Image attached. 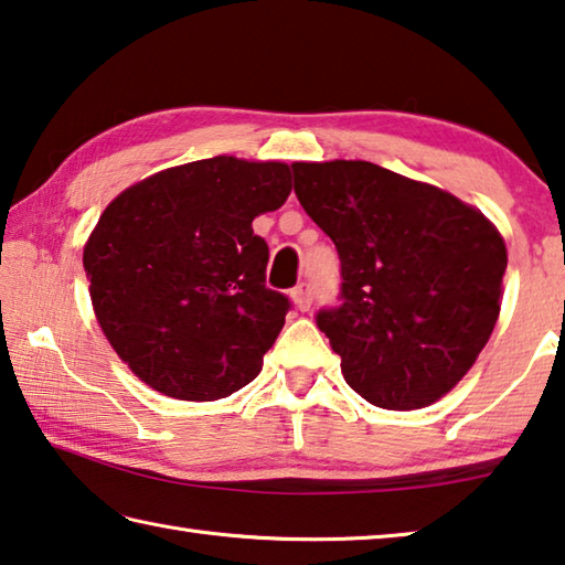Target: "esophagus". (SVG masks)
<instances>
[{
  "mask_svg": "<svg viewBox=\"0 0 565 565\" xmlns=\"http://www.w3.org/2000/svg\"><path fill=\"white\" fill-rule=\"evenodd\" d=\"M291 299H294V303H296V309H299V311H309V309H311V303H313L311 284L301 281L299 286H294V291H291Z\"/></svg>",
  "mask_w": 565,
  "mask_h": 565,
  "instance_id": "1",
  "label": "esophagus"
}]
</instances>
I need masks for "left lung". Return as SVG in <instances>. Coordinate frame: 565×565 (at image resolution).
Segmentation results:
<instances>
[{
  "label": "left lung",
  "mask_w": 565,
  "mask_h": 565,
  "mask_svg": "<svg viewBox=\"0 0 565 565\" xmlns=\"http://www.w3.org/2000/svg\"><path fill=\"white\" fill-rule=\"evenodd\" d=\"M303 212L337 244L341 303L317 313L347 384L388 411L448 394L501 311L505 244L478 209L371 161H296Z\"/></svg>",
  "instance_id": "8db88e82"
}]
</instances>
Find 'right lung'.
<instances>
[{"label":"right lung","instance_id":"add662e5","mask_svg":"<svg viewBox=\"0 0 565 565\" xmlns=\"http://www.w3.org/2000/svg\"><path fill=\"white\" fill-rule=\"evenodd\" d=\"M291 194L281 161L214 157L159 171L104 209L84 246L97 321L171 398L216 401L259 376L291 301L266 289L259 214Z\"/></svg>","mask_w":565,"mask_h":565}]
</instances>
